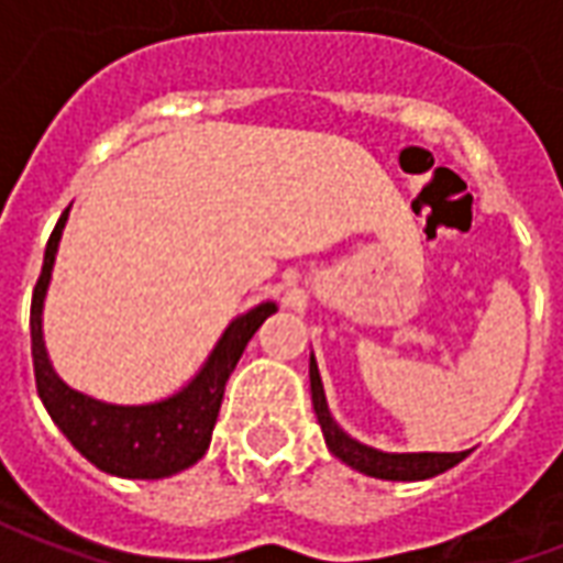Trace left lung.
I'll list each match as a JSON object with an SVG mask.
<instances>
[{
	"mask_svg": "<svg viewBox=\"0 0 563 563\" xmlns=\"http://www.w3.org/2000/svg\"><path fill=\"white\" fill-rule=\"evenodd\" d=\"M310 395H313V410H317L319 428L329 443L331 455H338L343 464H350L353 471L377 476V479H401V483H413V479H431L437 473L455 467L459 461L467 459V452H379L365 443H358L346 434L338 422L331 419L329 404H325V391H322V379H319L317 358L310 355Z\"/></svg>",
	"mask_w": 563,
	"mask_h": 563,
	"instance_id": "8db88e82",
	"label": "left lung"
}]
</instances>
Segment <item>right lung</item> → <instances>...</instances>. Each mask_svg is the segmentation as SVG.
I'll use <instances>...</instances> for the list:
<instances>
[{"label": "right lung", "mask_w": 563, "mask_h": 563, "mask_svg": "<svg viewBox=\"0 0 563 563\" xmlns=\"http://www.w3.org/2000/svg\"><path fill=\"white\" fill-rule=\"evenodd\" d=\"M66 220L68 210L59 217L51 241L44 246L42 274L32 292L30 334L38 398L47 407L56 428L68 437V443L99 471L114 473L123 479H162V476L186 471L208 452L225 383L232 377L238 358L244 355L250 338L277 310V305L265 301L234 319L232 325L222 331L220 343L213 346V353L198 371L196 379L172 398L141 404V407L96 401L90 395L68 389L66 383L56 377L47 362L42 338L44 295H47L56 246H59Z\"/></svg>", "instance_id": "right-lung-1"}]
</instances>
